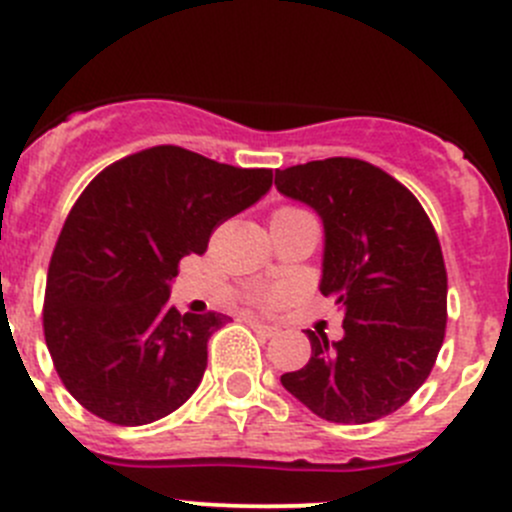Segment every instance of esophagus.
<instances>
[{
	"label": "esophagus",
	"mask_w": 512,
	"mask_h": 512,
	"mask_svg": "<svg viewBox=\"0 0 512 512\" xmlns=\"http://www.w3.org/2000/svg\"><path fill=\"white\" fill-rule=\"evenodd\" d=\"M247 324H250V327L255 329L257 334H262V337H275V334H277V327H272V324L260 322V319H255V317L247 319Z\"/></svg>",
	"instance_id": "esophagus-1"
}]
</instances>
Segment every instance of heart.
I'll list each match as a JSON object with an SVG mask.
<instances>
[{"instance_id":"b5f03b06","label":"heart","mask_w":512,"mask_h":512,"mask_svg":"<svg viewBox=\"0 0 512 512\" xmlns=\"http://www.w3.org/2000/svg\"><path fill=\"white\" fill-rule=\"evenodd\" d=\"M282 299H285V289H280V287H272V289H265V292L255 294V302L257 304H265V307H272V304H280Z\"/></svg>"}]
</instances>
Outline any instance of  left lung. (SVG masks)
Returning a JSON list of instances; mask_svg holds the SVG:
<instances>
[{
    "label": "left lung",
    "mask_w": 512,
    "mask_h": 512,
    "mask_svg": "<svg viewBox=\"0 0 512 512\" xmlns=\"http://www.w3.org/2000/svg\"><path fill=\"white\" fill-rule=\"evenodd\" d=\"M285 198L322 218V289L344 337L307 329L312 356L282 386L312 414L371 423L394 414L436 364L446 332V265L431 220L399 180L356 158L277 170Z\"/></svg>",
    "instance_id": "8db88e82"
}]
</instances>
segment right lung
Instances as JSON below:
<instances>
[{
	"label": "right lung",
	"instance_id": "1",
	"mask_svg": "<svg viewBox=\"0 0 512 512\" xmlns=\"http://www.w3.org/2000/svg\"><path fill=\"white\" fill-rule=\"evenodd\" d=\"M272 170L235 168L178 146L116 160L66 218L46 277L44 337L84 409L118 426L173 414L208 366L225 314H180L170 282L210 232L255 205Z\"/></svg>",
	"mask_w": 512,
	"mask_h": 512
}]
</instances>
